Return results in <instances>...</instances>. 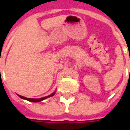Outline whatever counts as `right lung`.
<instances>
[{
  "label": "right lung",
  "mask_w": 130,
  "mask_h": 130,
  "mask_svg": "<svg viewBox=\"0 0 130 130\" xmlns=\"http://www.w3.org/2000/svg\"><path fill=\"white\" fill-rule=\"evenodd\" d=\"M54 94H55V92L53 93L51 95L48 96H46V97H44V98H39V99H32V98H25V97H23V96H21L18 95L19 97V98H22V99H24V100H26L29 101V102H41V101L44 100H45L46 98H49V97H52V96L54 95Z\"/></svg>",
  "instance_id": "right-lung-1"
}]
</instances>
